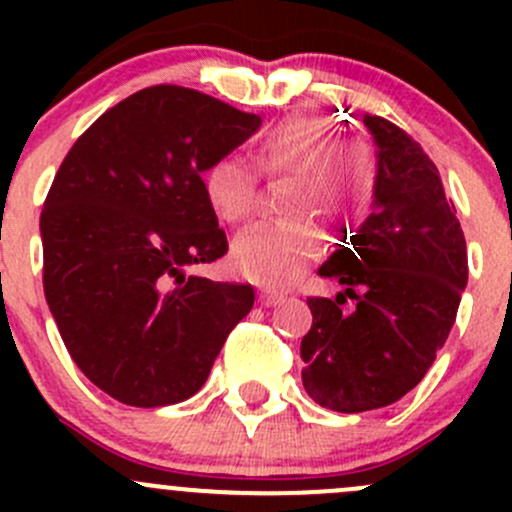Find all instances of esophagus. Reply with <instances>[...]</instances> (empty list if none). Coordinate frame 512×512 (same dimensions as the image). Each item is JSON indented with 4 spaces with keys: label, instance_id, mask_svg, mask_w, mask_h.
I'll list each match as a JSON object with an SVG mask.
<instances>
[{
    "label": "esophagus",
    "instance_id": "34e87169",
    "mask_svg": "<svg viewBox=\"0 0 512 512\" xmlns=\"http://www.w3.org/2000/svg\"><path fill=\"white\" fill-rule=\"evenodd\" d=\"M282 294L280 292H272V289H260V304L262 307H275V304L282 302Z\"/></svg>",
    "mask_w": 512,
    "mask_h": 512
}]
</instances>
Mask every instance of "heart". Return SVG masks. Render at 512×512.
I'll use <instances>...</instances> for the list:
<instances>
[{"label": "heart", "mask_w": 512, "mask_h": 512, "mask_svg": "<svg viewBox=\"0 0 512 512\" xmlns=\"http://www.w3.org/2000/svg\"><path fill=\"white\" fill-rule=\"evenodd\" d=\"M339 141L327 118L292 116L272 128L257 148L260 168L292 175L285 210L292 218L257 225L232 242L237 275L265 287L297 280L324 250L312 218L354 225L369 213L379 185V163L366 141ZM203 193L215 218L242 225L257 208V170L242 156H223L203 173Z\"/></svg>", "instance_id": "obj_1"}]
</instances>
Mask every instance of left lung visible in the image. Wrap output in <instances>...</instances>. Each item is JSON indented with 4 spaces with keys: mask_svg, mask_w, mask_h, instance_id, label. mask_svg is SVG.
<instances>
[{
    "mask_svg": "<svg viewBox=\"0 0 512 512\" xmlns=\"http://www.w3.org/2000/svg\"><path fill=\"white\" fill-rule=\"evenodd\" d=\"M376 146L379 185L359 230L319 267L344 289L309 297L302 339L307 394L339 414L384 409L426 376L468 285L466 237L441 175L409 133L361 116ZM344 293L357 299L342 313Z\"/></svg>",
    "mask_w": 512,
    "mask_h": 512,
    "instance_id": "8db88e82",
    "label": "left lung"
}]
</instances>
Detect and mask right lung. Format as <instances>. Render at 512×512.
<instances>
[{"instance_id":"add662e5","label":"right lung","mask_w":512,"mask_h":512,"mask_svg":"<svg viewBox=\"0 0 512 512\" xmlns=\"http://www.w3.org/2000/svg\"><path fill=\"white\" fill-rule=\"evenodd\" d=\"M262 118L183 86L108 108L61 163L44 210V294L71 359L128 406L178 404L208 381L250 285L190 275L227 252L203 173Z\"/></svg>"}]
</instances>
